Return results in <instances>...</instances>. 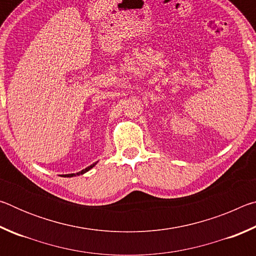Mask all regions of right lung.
<instances>
[{
    "mask_svg": "<svg viewBox=\"0 0 256 256\" xmlns=\"http://www.w3.org/2000/svg\"><path fill=\"white\" fill-rule=\"evenodd\" d=\"M97 162H94V164H90L89 167H86V168H84V170H82L81 172H76V174H68V175H64L66 177H73V176H76V175H82V174H84V172H86L88 170H92V167H94L96 166V164Z\"/></svg>",
    "mask_w": 256,
    "mask_h": 256,
    "instance_id": "right-lung-1",
    "label": "right lung"
}]
</instances>
